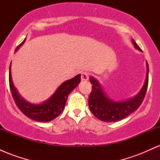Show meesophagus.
<instances>
[{
  "mask_svg": "<svg viewBox=\"0 0 160 160\" xmlns=\"http://www.w3.org/2000/svg\"><path fill=\"white\" fill-rule=\"evenodd\" d=\"M89 79V74L86 71H82L81 73V80L82 81H86Z\"/></svg>",
  "mask_w": 160,
  "mask_h": 160,
  "instance_id": "obj_1",
  "label": "esophagus"
}]
</instances>
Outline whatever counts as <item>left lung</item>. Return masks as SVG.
I'll return each mask as SVG.
<instances>
[{
  "label": "left lung",
  "mask_w": 160,
  "mask_h": 160,
  "mask_svg": "<svg viewBox=\"0 0 160 160\" xmlns=\"http://www.w3.org/2000/svg\"><path fill=\"white\" fill-rule=\"evenodd\" d=\"M135 47L141 51L135 41L132 39ZM147 65V75L144 85L139 92L131 98L124 101H113L105 95L102 86L96 79L90 77L89 81L92 84V89L89 97V107L92 113L98 120L104 122H117L123 120L128 115L136 111L144 100L148 85V74L149 68L148 62Z\"/></svg>",
  "instance_id": "1"
}]
</instances>
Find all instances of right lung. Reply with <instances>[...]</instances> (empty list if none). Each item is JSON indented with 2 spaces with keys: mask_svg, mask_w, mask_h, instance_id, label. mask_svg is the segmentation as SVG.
I'll use <instances>...</instances> for the list:
<instances>
[{
  "mask_svg": "<svg viewBox=\"0 0 160 160\" xmlns=\"http://www.w3.org/2000/svg\"><path fill=\"white\" fill-rule=\"evenodd\" d=\"M25 39L16 50L25 43ZM81 75L78 74L71 80H66L58 87L52 96L41 104H32L27 102L18 92L12 82L11 76V63L9 71V82L12 98L19 110L28 118L38 122H49L58 117L63 112L68 95L71 92L80 82Z\"/></svg>",
  "mask_w": 160,
  "mask_h": 160,
  "instance_id": "add662e5",
  "label": "right lung"
}]
</instances>
